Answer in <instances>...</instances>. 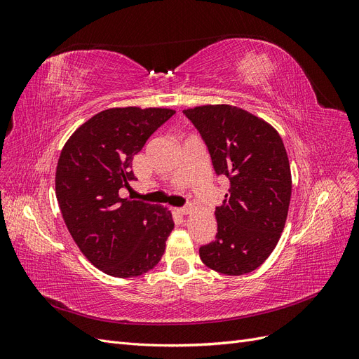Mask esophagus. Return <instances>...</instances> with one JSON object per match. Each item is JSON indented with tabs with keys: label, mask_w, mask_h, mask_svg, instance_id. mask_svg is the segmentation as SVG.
Masks as SVG:
<instances>
[{
	"label": "esophagus",
	"mask_w": 359,
	"mask_h": 359,
	"mask_svg": "<svg viewBox=\"0 0 359 359\" xmlns=\"http://www.w3.org/2000/svg\"><path fill=\"white\" fill-rule=\"evenodd\" d=\"M177 212L181 215H186V214H190V208H187V206H184V208H177Z\"/></svg>",
	"instance_id": "34e87169"
}]
</instances>
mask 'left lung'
Segmentation results:
<instances>
[{
	"mask_svg": "<svg viewBox=\"0 0 359 359\" xmlns=\"http://www.w3.org/2000/svg\"><path fill=\"white\" fill-rule=\"evenodd\" d=\"M182 112L199 130L217 175L229 178L215 208V240L202 245L199 256L220 274L252 273L273 253L287 219L292 177L283 140L262 118L236 106Z\"/></svg>",
	"mask_w": 359,
	"mask_h": 359,
	"instance_id": "8db88e82",
	"label": "left lung"
}]
</instances>
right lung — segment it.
I'll return each mask as SVG.
<instances>
[{"mask_svg":"<svg viewBox=\"0 0 359 359\" xmlns=\"http://www.w3.org/2000/svg\"><path fill=\"white\" fill-rule=\"evenodd\" d=\"M175 114L163 107H112L76 128L64 145L55 193L64 223L90 262L112 277L153 269L173 229L168 208L123 199L135 180L133 157L148 137Z\"/></svg>","mask_w":359,"mask_h":359,"instance_id":"obj_1","label":"right lung"}]
</instances>
